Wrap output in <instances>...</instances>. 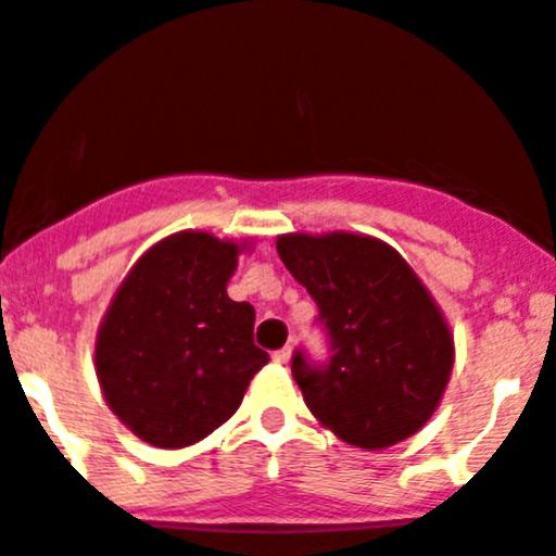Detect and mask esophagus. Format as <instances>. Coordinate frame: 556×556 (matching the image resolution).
Segmentation results:
<instances>
[{"label": "esophagus", "instance_id": "esophagus-1", "mask_svg": "<svg viewBox=\"0 0 556 556\" xmlns=\"http://www.w3.org/2000/svg\"><path fill=\"white\" fill-rule=\"evenodd\" d=\"M290 359H293V349H290V345L274 351V362H277V365H290Z\"/></svg>", "mask_w": 556, "mask_h": 556}]
</instances>
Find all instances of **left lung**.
I'll use <instances>...</instances> for the list:
<instances>
[{
    "label": "left lung",
    "mask_w": 556,
    "mask_h": 556,
    "mask_svg": "<svg viewBox=\"0 0 556 556\" xmlns=\"http://www.w3.org/2000/svg\"><path fill=\"white\" fill-rule=\"evenodd\" d=\"M285 268L320 309L329 365L293 356L304 403L337 439L383 450L417 433L442 403L455 342L442 307L397 249L359 232H288Z\"/></svg>",
    "instance_id": "8db88e82"
}]
</instances>
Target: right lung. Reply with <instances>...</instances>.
<instances>
[{"label":"right lung","instance_id":"obj_1","mask_svg":"<svg viewBox=\"0 0 556 556\" xmlns=\"http://www.w3.org/2000/svg\"><path fill=\"white\" fill-rule=\"evenodd\" d=\"M247 241L202 230L161 238L126 274L96 337L103 401L161 450L202 442L238 412L268 362L252 340L254 307L227 282Z\"/></svg>","mask_w":556,"mask_h":556}]
</instances>
